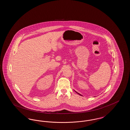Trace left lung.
<instances>
[{
  "instance_id": "left-lung-1",
  "label": "left lung",
  "mask_w": 130,
  "mask_h": 130,
  "mask_svg": "<svg viewBox=\"0 0 130 130\" xmlns=\"http://www.w3.org/2000/svg\"><path fill=\"white\" fill-rule=\"evenodd\" d=\"M75 92H76V93H78V94H79V95H81V94H80V93H77V92H76V91H75Z\"/></svg>"
}]
</instances>
